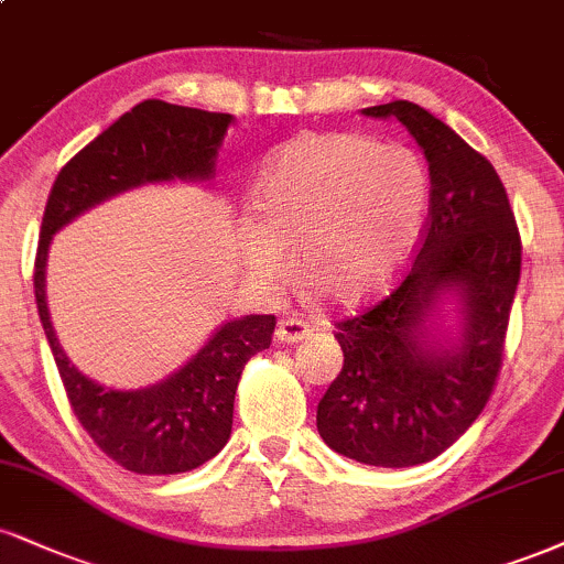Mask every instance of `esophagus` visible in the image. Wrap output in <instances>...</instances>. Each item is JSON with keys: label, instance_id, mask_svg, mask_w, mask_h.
Masks as SVG:
<instances>
[{"label": "esophagus", "instance_id": "34e87169", "mask_svg": "<svg viewBox=\"0 0 564 564\" xmlns=\"http://www.w3.org/2000/svg\"><path fill=\"white\" fill-rule=\"evenodd\" d=\"M312 334V328L307 323H302V321H294V317H289V321H281L278 323V328H275V338L278 341H283V344H296V341H302V338H307Z\"/></svg>", "mask_w": 564, "mask_h": 564}]
</instances>
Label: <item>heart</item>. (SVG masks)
<instances>
[{
  "label": "heart",
  "instance_id": "1",
  "mask_svg": "<svg viewBox=\"0 0 564 564\" xmlns=\"http://www.w3.org/2000/svg\"><path fill=\"white\" fill-rule=\"evenodd\" d=\"M241 228L247 270L281 281L296 252L302 283L338 307L372 300L415 252L429 213V173L415 152L357 133H300L252 192Z\"/></svg>",
  "mask_w": 564,
  "mask_h": 564
}]
</instances>
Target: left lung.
Instances as JSON below:
<instances>
[{
	"label": "left lung",
	"mask_w": 564,
	"mask_h": 564,
	"mask_svg": "<svg viewBox=\"0 0 564 564\" xmlns=\"http://www.w3.org/2000/svg\"><path fill=\"white\" fill-rule=\"evenodd\" d=\"M397 118L431 171V205L410 270L386 300L336 323L344 368L317 404L330 449L362 465L436 459L476 423L497 386L514 291L520 230L505 183L484 154L412 101L362 110ZM464 302V334L433 348L424 321L444 293Z\"/></svg>",
	"instance_id": "8db88e82"
}]
</instances>
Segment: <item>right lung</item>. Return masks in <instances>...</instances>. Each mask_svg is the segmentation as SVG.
Instances as JSON below:
<instances>
[{
  "instance_id": "obj_1",
  "label": "right lung",
  "mask_w": 564,
  "mask_h": 564,
  "mask_svg": "<svg viewBox=\"0 0 564 564\" xmlns=\"http://www.w3.org/2000/svg\"><path fill=\"white\" fill-rule=\"evenodd\" d=\"M234 115L147 99L86 144L54 181L39 236L33 291L67 402L112 463L139 476H175L213 459L230 438L243 365L273 341L275 315H247L215 336L178 372L139 391L94 383L59 347L44 294L52 236L110 196L160 181H207Z\"/></svg>"
}]
</instances>
